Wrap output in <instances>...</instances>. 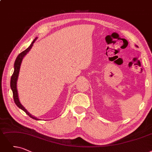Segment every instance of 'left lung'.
<instances>
[{
	"label": "left lung",
	"instance_id": "left-lung-1",
	"mask_svg": "<svg viewBox=\"0 0 152 152\" xmlns=\"http://www.w3.org/2000/svg\"><path fill=\"white\" fill-rule=\"evenodd\" d=\"M137 47H138V46H137Z\"/></svg>",
	"mask_w": 152,
	"mask_h": 152
}]
</instances>
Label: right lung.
<instances>
[{"mask_svg": "<svg viewBox=\"0 0 152 152\" xmlns=\"http://www.w3.org/2000/svg\"><path fill=\"white\" fill-rule=\"evenodd\" d=\"M37 38L36 37L33 40V42H32L31 44L30 45V46L27 48V49H26L25 50L22 52L20 53H19V56H18L16 58L15 63H14V71L12 75V77H11V79H10V88H11L12 90L14 100L15 104L17 105V106L19 108H20V109H22L23 111L25 112L26 113V114H27L30 117H31L33 119L38 120L39 119L37 118H36V117L32 116L31 114H30L28 113V112H27L26 109L21 105L20 102L19 101V96H18V92H17V78H18V77H19V70H20V65H21V63H22V59L24 57V56H25L26 54L30 51V50L31 49V48L32 47L34 43L35 42V41L37 40Z\"/></svg>", "mask_w": 152, "mask_h": 152, "instance_id": "right-lung-1", "label": "right lung"}]
</instances>
